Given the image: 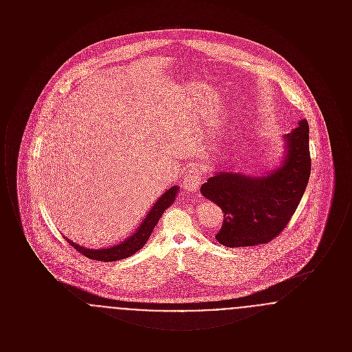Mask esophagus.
Here are the masks:
<instances>
[{
    "label": "esophagus",
    "mask_w": 352,
    "mask_h": 352,
    "mask_svg": "<svg viewBox=\"0 0 352 352\" xmlns=\"http://www.w3.org/2000/svg\"><path fill=\"white\" fill-rule=\"evenodd\" d=\"M201 184V168L197 166H190L188 170H186L184 174V187L187 191L197 192L199 190Z\"/></svg>",
    "instance_id": "34e87169"
}]
</instances>
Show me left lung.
<instances>
[{"instance_id": "8db88e82", "label": "left lung", "mask_w": 352, "mask_h": 352, "mask_svg": "<svg viewBox=\"0 0 352 352\" xmlns=\"http://www.w3.org/2000/svg\"><path fill=\"white\" fill-rule=\"evenodd\" d=\"M285 134L281 164L261 174L219 170L201 186V195L224 214L217 240L228 248L265 244L296 212L310 178L309 124Z\"/></svg>"}]
</instances>
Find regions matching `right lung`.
<instances>
[{
    "label": "right lung",
    "instance_id": "add662e5",
    "mask_svg": "<svg viewBox=\"0 0 352 352\" xmlns=\"http://www.w3.org/2000/svg\"><path fill=\"white\" fill-rule=\"evenodd\" d=\"M178 191H179V186H173L166 190L153 204V207L146 214V217L140 221V226L135 228V231L132 232V234H129L128 237H125L124 240H121L118 244L94 250V248H87L83 245H79L67 237H66V240L76 251L80 252L82 254L91 260H99V261L105 263V261H118V260L126 258V257L134 254L135 252L140 251L146 244L158 220L162 217L165 210L173 204V201H175Z\"/></svg>",
    "mask_w": 352,
    "mask_h": 352
}]
</instances>
